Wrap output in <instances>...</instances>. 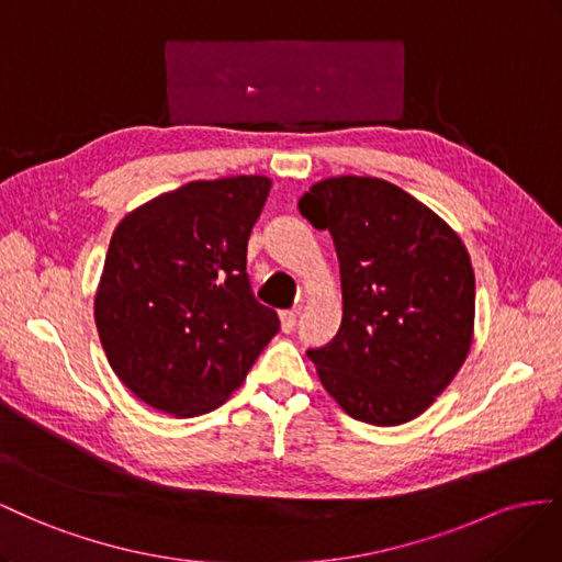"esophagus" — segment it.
<instances>
[{
  "label": "esophagus",
  "instance_id": "34e87169",
  "mask_svg": "<svg viewBox=\"0 0 562 562\" xmlns=\"http://www.w3.org/2000/svg\"><path fill=\"white\" fill-rule=\"evenodd\" d=\"M280 323H282V331H294L296 329V311H282Z\"/></svg>",
  "mask_w": 562,
  "mask_h": 562
}]
</instances>
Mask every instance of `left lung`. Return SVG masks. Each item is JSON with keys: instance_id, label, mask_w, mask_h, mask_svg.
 I'll return each instance as SVG.
<instances>
[{"instance_id": "1", "label": "left lung", "mask_w": 562, "mask_h": 562, "mask_svg": "<svg viewBox=\"0 0 562 562\" xmlns=\"http://www.w3.org/2000/svg\"><path fill=\"white\" fill-rule=\"evenodd\" d=\"M299 212L329 231L341 270V327L306 350L319 381L358 422L416 419L469 356L475 276L467 247L426 204L370 176L315 183Z\"/></svg>"}]
</instances>
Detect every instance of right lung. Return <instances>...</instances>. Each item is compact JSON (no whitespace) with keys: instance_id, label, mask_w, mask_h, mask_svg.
Wrapping results in <instances>:
<instances>
[{"instance_id":"add662e5","label":"right lung","mask_w":562,"mask_h":562,"mask_svg":"<svg viewBox=\"0 0 562 562\" xmlns=\"http://www.w3.org/2000/svg\"><path fill=\"white\" fill-rule=\"evenodd\" d=\"M268 190L266 176L190 181L112 233L95 327L112 372L146 405L216 409L278 334L280 317L256 301L247 272Z\"/></svg>"}]
</instances>
